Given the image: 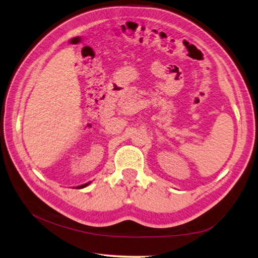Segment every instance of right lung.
Instances as JSON below:
<instances>
[{"label":"right lung","instance_id":"add662e5","mask_svg":"<svg viewBox=\"0 0 258 258\" xmlns=\"http://www.w3.org/2000/svg\"><path fill=\"white\" fill-rule=\"evenodd\" d=\"M90 183H86V184H83V185H81V186H78V188H83V187H85V186H87Z\"/></svg>","mask_w":258,"mask_h":258}]
</instances>
